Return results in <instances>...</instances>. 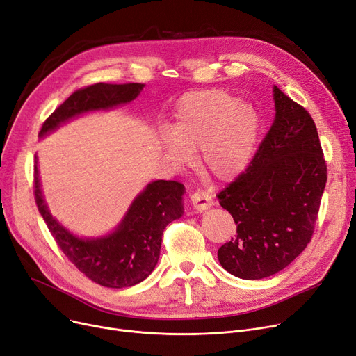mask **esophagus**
I'll return each mask as SVG.
<instances>
[{"label": "esophagus", "instance_id": "1", "mask_svg": "<svg viewBox=\"0 0 356 356\" xmlns=\"http://www.w3.org/2000/svg\"><path fill=\"white\" fill-rule=\"evenodd\" d=\"M189 199H191L192 207H193L196 211H199V212H202V211L208 209V208L212 205L211 196H209L207 192H202V191L193 192V193L189 196Z\"/></svg>", "mask_w": 356, "mask_h": 356}]
</instances>
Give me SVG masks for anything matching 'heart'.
I'll use <instances>...</instances> for the list:
<instances>
[{
  "mask_svg": "<svg viewBox=\"0 0 356 356\" xmlns=\"http://www.w3.org/2000/svg\"><path fill=\"white\" fill-rule=\"evenodd\" d=\"M175 118L173 132H165L163 143L176 164H188L191 151L200 149V167L222 181L249 167L260 128L249 103L220 88L191 91L179 100Z\"/></svg>",
  "mask_w": 356,
  "mask_h": 356,
  "instance_id": "heart-1",
  "label": "heart"
}]
</instances>
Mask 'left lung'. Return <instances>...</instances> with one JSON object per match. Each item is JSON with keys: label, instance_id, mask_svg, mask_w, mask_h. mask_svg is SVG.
Segmentation results:
<instances>
[{"label": "left lung", "instance_id": "obj_1", "mask_svg": "<svg viewBox=\"0 0 356 356\" xmlns=\"http://www.w3.org/2000/svg\"><path fill=\"white\" fill-rule=\"evenodd\" d=\"M275 120L249 167L220 193L237 236L218 249L221 266L261 280L300 256L312 241L327 164L316 123L301 104L273 87Z\"/></svg>", "mask_w": 356, "mask_h": 356}]
</instances>
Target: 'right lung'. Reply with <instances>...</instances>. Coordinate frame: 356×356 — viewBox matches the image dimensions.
I'll return each mask as SVG.
<instances>
[{"instance_id":"1","label":"right lung","mask_w":356,"mask_h":356,"mask_svg":"<svg viewBox=\"0 0 356 356\" xmlns=\"http://www.w3.org/2000/svg\"><path fill=\"white\" fill-rule=\"evenodd\" d=\"M143 87L144 84L138 83H97L75 90L43 122L39 136L75 115L128 103L140 95ZM33 188L38 209L59 249L92 282L107 288H127L144 281L159 261L165 225L180 218L183 213V184L175 180H157L149 183L134 200L115 233L97 240H83L59 225L46 208L36 159Z\"/></svg>"}]
</instances>
